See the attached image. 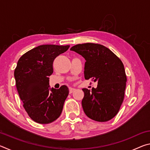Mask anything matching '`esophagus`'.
<instances>
[{
    "label": "esophagus",
    "instance_id": "34e87169",
    "mask_svg": "<svg viewBox=\"0 0 150 150\" xmlns=\"http://www.w3.org/2000/svg\"><path fill=\"white\" fill-rule=\"evenodd\" d=\"M75 91V88H69V93H72L73 92H74Z\"/></svg>",
    "mask_w": 150,
    "mask_h": 150
}]
</instances>
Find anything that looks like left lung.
I'll list each match as a JSON object with an SVG mask.
<instances>
[{
  "mask_svg": "<svg viewBox=\"0 0 150 150\" xmlns=\"http://www.w3.org/2000/svg\"><path fill=\"white\" fill-rule=\"evenodd\" d=\"M70 50L80 54L86 60L85 79L97 81L92 91L83 88L82 106L88 118L97 122H107L117 115L123 103L126 75L123 63L104 45L85 43L73 46Z\"/></svg>",
  "mask_w": 150,
  "mask_h": 150,
  "instance_id": "left-lung-1",
  "label": "left lung"
}]
</instances>
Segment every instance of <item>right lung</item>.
Here are the masks:
<instances>
[{"label": "right lung", "instance_id": "add662e5", "mask_svg": "<svg viewBox=\"0 0 150 150\" xmlns=\"http://www.w3.org/2000/svg\"><path fill=\"white\" fill-rule=\"evenodd\" d=\"M69 45H41L22 55L14 69L16 88L23 106L32 120L49 124L59 117L69 95L67 86L49 88L53 62Z\"/></svg>", "mask_w": 150, "mask_h": 150}]
</instances>
